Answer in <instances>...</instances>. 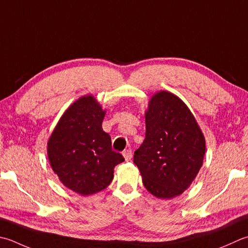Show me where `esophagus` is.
I'll return each instance as SVG.
<instances>
[{"instance_id":"esophagus-1","label":"esophagus","mask_w":248,"mask_h":248,"mask_svg":"<svg viewBox=\"0 0 248 248\" xmlns=\"http://www.w3.org/2000/svg\"><path fill=\"white\" fill-rule=\"evenodd\" d=\"M123 155H124V157L125 159V161H130L131 158H132V150H131V149L124 150V152L123 153Z\"/></svg>"}]
</instances>
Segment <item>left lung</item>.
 <instances>
[{"instance_id":"8db88e82","label":"left lung","mask_w":248,"mask_h":248,"mask_svg":"<svg viewBox=\"0 0 248 248\" xmlns=\"http://www.w3.org/2000/svg\"><path fill=\"white\" fill-rule=\"evenodd\" d=\"M146 133L134 153L145 188L159 199L186 190L203 164L205 139L195 116L177 95L158 91L145 111Z\"/></svg>"}]
</instances>
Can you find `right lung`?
Wrapping results in <instances>:
<instances>
[{"mask_svg": "<svg viewBox=\"0 0 248 248\" xmlns=\"http://www.w3.org/2000/svg\"><path fill=\"white\" fill-rule=\"evenodd\" d=\"M105 113L93 95L80 96L61 116L48 140L52 171L66 188L81 196L105 189L113 181L115 167L124 161L102 129Z\"/></svg>", "mask_w": 248, "mask_h": 248, "instance_id": "1", "label": "right lung"}]
</instances>
